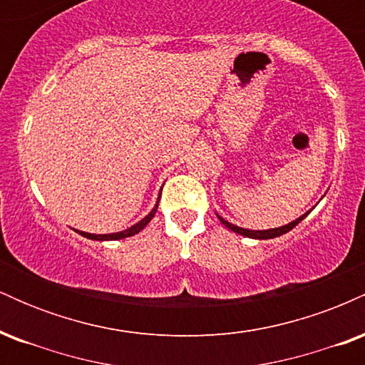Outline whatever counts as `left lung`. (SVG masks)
<instances>
[{
    "mask_svg": "<svg viewBox=\"0 0 365 365\" xmlns=\"http://www.w3.org/2000/svg\"><path fill=\"white\" fill-rule=\"evenodd\" d=\"M309 212H311V211L304 212L302 216L297 217V220L292 221V223H288V225H284V226H278V228H269V230H247V228H240V226L228 223V221H226L225 217H221L220 215H217V212H216V216L220 217V221L226 226V228L232 230V232L238 233V235H244V237H249V238H255V240H267V238H274V237L284 235V233L290 232V230L295 228V226L299 225L300 221H302L304 217L309 215Z\"/></svg>",
    "mask_w": 365,
    "mask_h": 365,
    "instance_id": "left-lung-1",
    "label": "left lung"
}]
</instances>
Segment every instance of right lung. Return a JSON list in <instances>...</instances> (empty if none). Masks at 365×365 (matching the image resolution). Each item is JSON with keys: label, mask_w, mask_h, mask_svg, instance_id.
<instances>
[{"label": "right lung", "mask_w": 365, "mask_h": 365, "mask_svg": "<svg viewBox=\"0 0 365 365\" xmlns=\"http://www.w3.org/2000/svg\"><path fill=\"white\" fill-rule=\"evenodd\" d=\"M159 199H161V194H159L158 200H156V204H154V207L150 209V212H149V215L142 217V220L139 221V223H135V225H133V226H130V228L123 230V232H116V233H106V235H94V233L78 232V230H77V233H81V235H82V237H86V238H91V240H99V242H104V240H121V238L133 237V235H135V233H139L140 230H144V226L148 225L150 220H153L154 215H156V211H158V206H159Z\"/></svg>", "instance_id": "add662e5"}]
</instances>
